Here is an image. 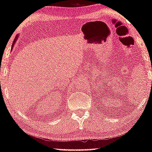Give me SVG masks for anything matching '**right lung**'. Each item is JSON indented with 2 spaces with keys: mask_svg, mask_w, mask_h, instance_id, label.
Here are the masks:
<instances>
[{
  "mask_svg": "<svg viewBox=\"0 0 152 152\" xmlns=\"http://www.w3.org/2000/svg\"><path fill=\"white\" fill-rule=\"evenodd\" d=\"M16 39H17V38H16L15 39V41H14V43H13V44H12V47H13V46H14L15 43V42H16Z\"/></svg>",
  "mask_w": 152,
  "mask_h": 152,
  "instance_id": "add662e5",
  "label": "right lung"
}]
</instances>
